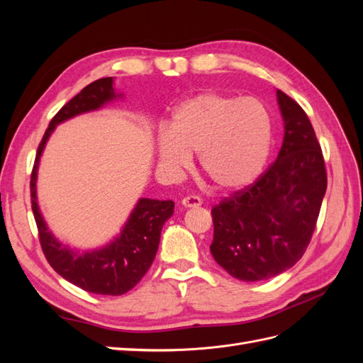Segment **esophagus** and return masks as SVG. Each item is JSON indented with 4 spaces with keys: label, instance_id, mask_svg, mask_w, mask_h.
<instances>
[{
    "label": "esophagus",
    "instance_id": "esophagus-1",
    "mask_svg": "<svg viewBox=\"0 0 363 363\" xmlns=\"http://www.w3.org/2000/svg\"><path fill=\"white\" fill-rule=\"evenodd\" d=\"M201 203H203L201 196H199V195H188L182 200V204L184 207H196V206H200Z\"/></svg>",
    "mask_w": 363,
    "mask_h": 363
}]
</instances>
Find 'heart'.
<instances>
[{
  "label": "heart",
  "mask_w": 363,
  "mask_h": 363,
  "mask_svg": "<svg viewBox=\"0 0 363 363\" xmlns=\"http://www.w3.org/2000/svg\"><path fill=\"white\" fill-rule=\"evenodd\" d=\"M269 147L271 119L259 101L207 92L175 108L169 133L159 138V160L179 174L195 152L215 188L236 191L260 174Z\"/></svg>",
  "instance_id": "heart-1"
}]
</instances>
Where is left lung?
<instances>
[{"mask_svg":"<svg viewBox=\"0 0 363 363\" xmlns=\"http://www.w3.org/2000/svg\"><path fill=\"white\" fill-rule=\"evenodd\" d=\"M277 98L284 121L277 160L212 207V256L244 281L276 277L303 257L327 189L324 156L309 116L280 89Z\"/></svg>","mask_w":363,"mask_h":363,"instance_id":"obj_1","label":"left lung"}]
</instances>
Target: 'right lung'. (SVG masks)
Here are the masks:
<instances>
[{
    "mask_svg": "<svg viewBox=\"0 0 363 363\" xmlns=\"http://www.w3.org/2000/svg\"><path fill=\"white\" fill-rule=\"evenodd\" d=\"M112 83V77L92 82L52 116L38 147L30 177L31 211L35 215L39 242L45 259L65 280L86 292L100 295H123L133 289L145 276L156 257L162 227L174 213V201L140 199L119 238L101 250L80 255L63 247L48 232L36 201V175L40 155L54 127L79 113L95 111L115 98Z\"/></svg>",
    "mask_w": 363,
    "mask_h": 363,
    "instance_id": "add662e5",
    "label": "right lung"
}]
</instances>
